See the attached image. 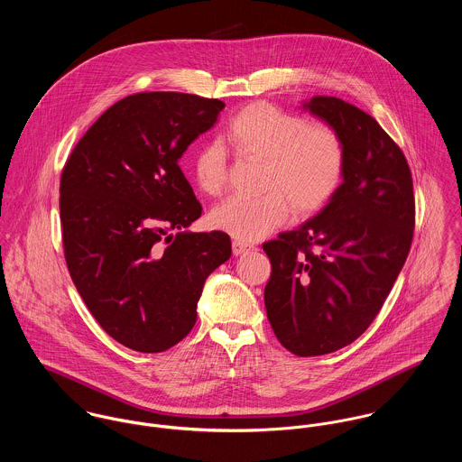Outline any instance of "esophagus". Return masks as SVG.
Masks as SVG:
<instances>
[{"instance_id":"obj_1","label":"esophagus","mask_w":462,"mask_h":462,"mask_svg":"<svg viewBox=\"0 0 462 462\" xmlns=\"http://www.w3.org/2000/svg\"><path fill=\"white\" fill-rule=\"evenodd\" d=\"M249 251H254V245L245 244V242H240V240H235V242H233V254H235V256H242V254H245V253H249Z\"/></svg>"}]
</instances>
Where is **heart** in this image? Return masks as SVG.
Here are the masks:
<instances>
[{"instance_id": "obj_1", "label": "heart", "mask_w": 462, "mask_h": 462, "mask_svg": "<svg viewBox=\"0 0 462 462\" xmlns=\"http://www.w3.org/2000/svg\"><path fill=\"white\" fill-rule=\"evenodd\" d=\"M222 143L240 158L263 162L260 198H229L209 213L213 227L254 242L279 227L290 213L310 217L336 192L343 174V143L326 125L286 114L268 103L240 110L222 134ZM199 190L218 196L227 181V163L218 145L200 147L192 163Z\"/></svg>"}]
</instances>
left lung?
I'll return each mask as SVG.
<instances>
[{
	"label": "left lung",
	"instance_id": "left-lung-1",
	"mask_svg": "<svg viewBox=\"0 0 462 462\" xmlns=\"http://www.w3.org/2000/svg\"><path fill=\"white\" fill-rule=\"evenodd\" d=\"M343 143V183L320 213L263 244L272 264L264 308L273 334L300 357L336 352L381 311L407 260L412 178L379 123L332 96L304 101Z\"/></svg>",
	"mask_w": 462,
	"mask_h": 462
}]
</instances>
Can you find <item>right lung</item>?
I'll return each instance as SVG.
<instances>
[{
	"mask_svg": "<svg viewBox=\"0 0 462 462\" xmlns=\"http://www.w3.org/2000/svg\"><path fill=\"white\" fill-rule=\"evenodd\" d=\"M224 106L181 92L133 94L88 128L64 167L69 273L97 324L136 352L180 343L196 326L206 277L231 258L226 233L187 231L202 208L178 165Z\"/></svg>",
	"mask_w": 462,
	"mask_h": 462,
	"instance_id": "add662e5",
	"label": "right lung"
}]
</instances>
